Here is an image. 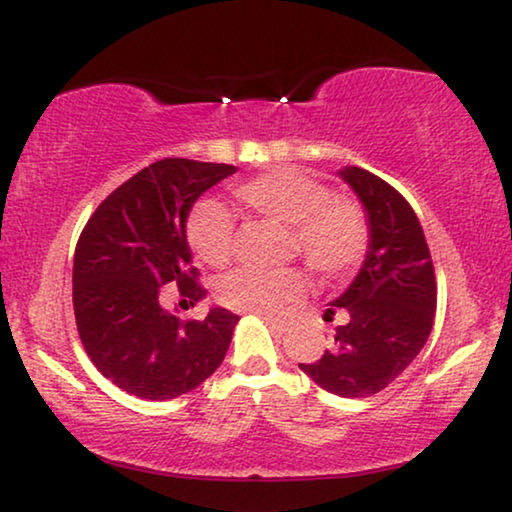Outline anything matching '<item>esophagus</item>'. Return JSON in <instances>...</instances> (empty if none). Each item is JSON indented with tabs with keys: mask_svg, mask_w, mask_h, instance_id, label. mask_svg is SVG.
I'll return each mask as SVG.
<instances>
[{
	"mask_svg": "<svg viewBox=\"0 0 512 512\" xmlns=\"http://www.w3.org/2000/svg\"><path fill=\"white\" fill-rule=\"evenodd\" d=\"M264 320L275 329V332H287V329L291 327V320L289 318H282V316L264 314Z\"/></svg>",
	"mask_w": 512,
	"mask_h": 512,
	"instance_id": "esophagus-1",
	"label": "esophagus"
}]
</instances>
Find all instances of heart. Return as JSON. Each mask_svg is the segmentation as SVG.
<instances>
[{
	"mask_svg": "<svg viewBox=\"0 0 512 512\" xmlns=\"http://www.w3.org/2000/svg\"><path fill=\"white\" fill-rule=\"evenodd\" d=\"M237 201L262 219L291 225V248L311 271L341 280L361 266L370 244V225L363 207L336 196L298 169L277 167L235 189ZM187 241L207 266L221 268L235 253V223L216 201L196 205L187 219ZM305 289L298 268H239L219 284L221 305L250 314H266Z\"/></svg>",
	"mask_w": 512,
	"mask_h": 512,
	"instance_id": "1",
	"label": "heart"
}]
</instances>
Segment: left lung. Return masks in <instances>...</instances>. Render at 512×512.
<instances>
[{"mask_svg":"<svg viewBox=\"0 0 512 512\" xmlns=\"http://www.w3.org/2000/svg\"><path fill=\"white\" fill-rule=\"evenodd\" d=\"M363 203L370 244L350 289L332 302L325 318L343 307L348 323L314 363L300 370L325 391L368 397L400 377L427 343L436 316V273L422 225L409 201L361 167L339 171Z\"/></svg>","mask_w":512,"mask_h":512,"instance_id":"8db88e82","label":"left lung"}]
</instances>
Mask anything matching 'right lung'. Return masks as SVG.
<instances>
[{
  "label": "right lung",
  "instance_id": "right-lung-1",
  "mask_svg": "<svg viewBox=\"0 0 512 512\" xmlns=\"http://www.w3.org/2000/svg\"><path fill=\"white\" fill-rule=\"evenodd\" d=\"M232 164L164 158L103 201L74 253V316L103 377L142 400H171L221 366L239 316L214 307L203 320L164 309V287L183 305L205 296L185 223L196 198L232 176Z\"/></svg>",
  "mask_w": 512,
  "mask_h": 512
}]
</instances>
